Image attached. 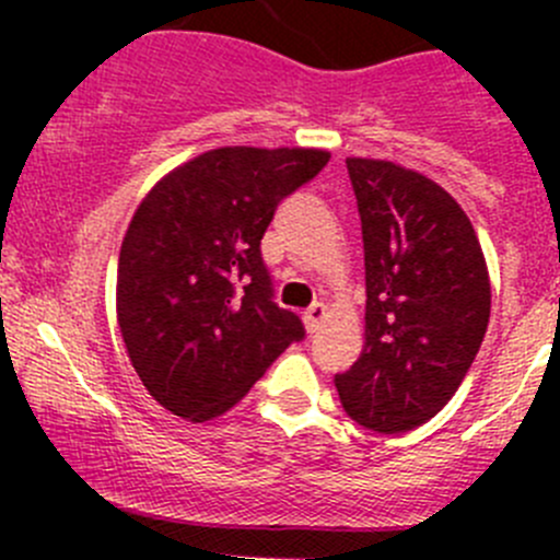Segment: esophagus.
<instances>
[{
  "label": "esophagus",
  "instance_id": "esophagus-1",
  "mask_svg": "<svg viewBox=\"0 0 560 560\" xmlns=\"http://www.w3.org/2000/svg\"><path fill=\"white\" fill-rule=\"evenodd\" d=\"M327 316V308L325 303H314V306L306 308V314H303V322H306L308 332H316L322 327V322H325Z\"/></svg>",
  "mask_w": 560,
  "mask_h": 560
}]
</instances>
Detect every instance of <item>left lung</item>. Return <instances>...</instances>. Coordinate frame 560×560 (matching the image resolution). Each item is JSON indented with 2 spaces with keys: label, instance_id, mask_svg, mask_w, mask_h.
Wrapping results in <instances>:
<instances>
[{
  "label": "left lung",
  "instance_id": "1",
  "mask_svg": "<svg viewBox=\"0 0 560 560\" xmlns=\"http://www.w3.org/2000/svg\"><path fill=\"white\" fill-rule=\"evenodd\" d=\"M365 252V349L336 374L343 411L363 428L406 433L447 406L490 319L477 233L425 175L347 160Z\"/></svg>",
  "mask_w": 560,
  "mask_h": 560
}]
</instances>
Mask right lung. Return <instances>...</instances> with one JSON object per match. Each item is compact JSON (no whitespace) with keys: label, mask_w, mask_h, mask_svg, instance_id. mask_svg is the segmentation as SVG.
Listing matches in <instances>:
<instances>
[{"label":"right lung","mask_w":560,"mask_h":560,"mask_svg":"<svg viewBox=\"0 0 560 560\" xmlns=\"http://www.w3.org/2000/svg\"><path fill=\"white\" fill-rule=\"evenodd\" d=\"M330 162L316 149L208 151L135 211L118 254L116 312L129 360L167 411L233 409L290 343L301 316L273 301L262 235L281 200Z\"/></svg>","instance_id":"obj_1"}]
</instances>
